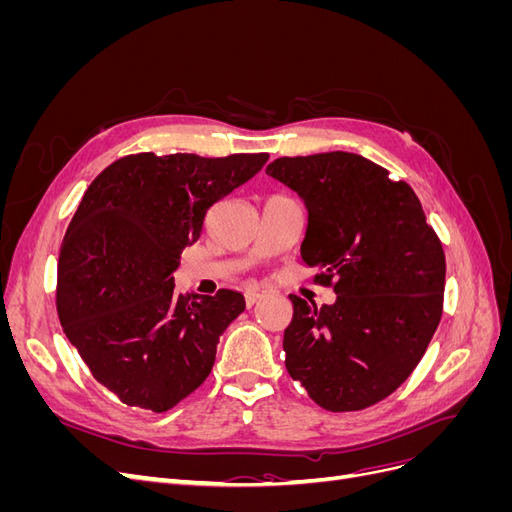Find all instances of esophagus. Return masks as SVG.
<instances>
[{"label":"esophagus","mask_w":512,"mask_h":512,"mask_svg":"<svg viewBox=\"0 0 512 512\" xmlns=\"http://www.w3.org/2000/svg\"><path fill=\"white\" fill-rule=\"evenodd\" d=\"M260 299H265V292H245V303H247V307L256 305Z\"/></svg>","instance_id":"1"}]
</instances>
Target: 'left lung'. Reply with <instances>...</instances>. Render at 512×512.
Wrapping results in <instances>:
<instances>
[{"instance_id":"obj_1","label":"left lung","mask_w":512,"mask_h":512,"mask_svg":"<svg viewBox=\"0 0 512 512\" xmlns=\"http://www.w3.org/2000/svg\"><path fill=\"white\" fill-rule=\"evenodd\" d=\"M267 175L303 200L301 258L337 294L322 307L290 294L288 374L324 410L374 406L412 374L438 329L442 243L410 185L356 153L277 158Z\"/></svg>"}]
</instances>
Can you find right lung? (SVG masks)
I'll use <instances>...</instances> for the list:
<instances>
[{
  "label": "right lung",
  "instance_id": "add662e5",
  "mask_svg": "<svg viewBox=\"0 0 512 512\" xmlns=\"http://www.w3.org/2000/svg\"><path fill=\"white\" fill-rule=\"evenodd\" d=\"M267 160L136 153L91 181L59 250L57 314L91 376L126 406L166 412L209 376L245 299L226 288L183 297L173 273L209 207Z\"/></svg>",
  "mask_w": 512,
  "mask_h": 512
}]
</instances>
